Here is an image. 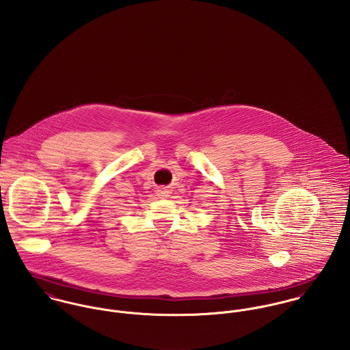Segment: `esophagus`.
<instances>
[{
  "label": "esophagus",
  "mask_w": 350,
  "mask_h": 350,
  "mask_svg": "<svg viewBox=\"0 0 350 350\" xmlns=\"http://www.w3.org/2000/svg\"><path fill=\"white\" fill-rule=\"evenodd\" d=\"M159 197H168V191L164 190V189L159 190Z\"/></svg>",
  "instance_id": "1"
}]
</instances>
